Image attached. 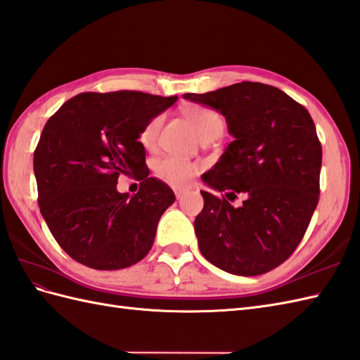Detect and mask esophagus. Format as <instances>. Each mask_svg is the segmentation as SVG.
<instances>
[{
	"label": "esophagus",
	"instance_id": "34e87169",
	"mask_svg": "<svg viewBox=\"0 0 360 360\" xmlns=\"http://www.w3.org/2000/svg\"><path fill=\"white\" fill-rule=\"evenodd\" d=\"M173 190H174V195H176L178 199H181L184 195L187 193V188H184V187H173Z\"/></svg>",
	"mask_w": 360,
	"mask_h": 360
}]
</instances>
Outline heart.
<instances>
[{
	"mask_svg": "<svg viewBox=\"0 0 360 360\" xmlns=\"http://www.w3.org/2000/svg\"><path fill=\"white\" fill-rule=\"evenodd\" d=\"M184 115H186L187 120L193 124V127L196 129L200 139L218 138L222 135L225 127L224 120L221 118L219 113H216L212 108H207L202 105H188L184 108ZM162 115L153 116V118L144 125V129H142L139 141L146 148L155 146L158 133H160V129L162 125ZM155 170L158 173V176L162 178L164 181L179 186V184L187 182L193 176L198 172V165L187 160H182V158L178 156H165L156 162Z\"/></svg>",
	"mask_w": 360,
	"mask_h": 360,
	"instance_id": "heart-1",
	"label": "heart"
}]
</instances>
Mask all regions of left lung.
<instances>
[{
  "instance_id": "1",
  "label": "left lung",
  "mask_w": 360,
  "mask_h": 360,
  "mask_svg": "<svg viewBox=\"0 0 360 360\" xmlns=\"http://www.w3.org/2000/svg\"><path fill=\"white\" fill-rule=\"evenodd\" d=\"M225 116L235 138L202 174L195 219L200 253L218 269L257 276L279 266L302 240L319 202L322 147L304 105L278 87L238 82L207 94H184ZM238 194L239 207L231 205Z\"/></svg>"
}]
</instances>
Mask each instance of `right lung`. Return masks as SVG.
Here are the masks:
<instances>
[{"instance_id": "1", "label": "right lung", "mask_w": 360, "mask_h": 360, "mask_svg": "<svg viewBox=\"0 0 360 360\" xmlns=\"http://www.w3.org/2000/svg\"><path fill=\"white\" fill-rule=\"evenodd\" d=\"M135 90L86 91L46 122L33 153L41 214L58 244L95 270H121L152 248L162 213L174 202L165 182L150 178L144 125L176 103ZM120 174L141 181L131 198L120 194Z\"/></svg>"}]
</instances>
